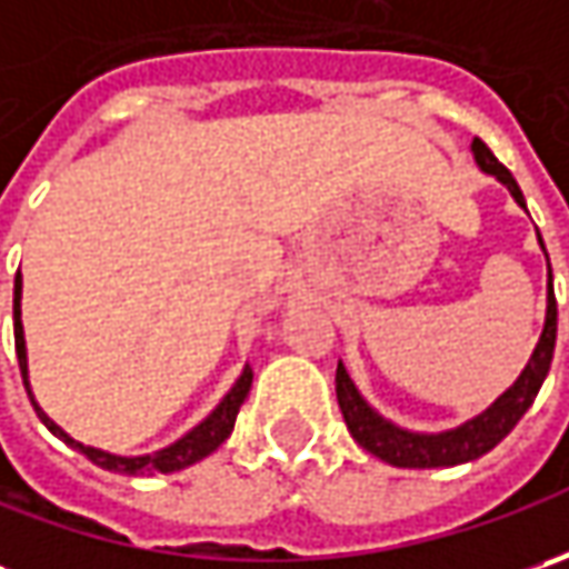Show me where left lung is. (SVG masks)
Wrapping results in <instances>:
<instances>
[{"instance_id": "left-lung-1", "label": "left lung", "mask_w": 569, "mask_h": 569, "mask_svg": "<svg viewBox=\"0 0 569 569\" xmlns=\"http://www.w3.org/2000/svg\"><path fill=\"white\" fill-rule=\"evenodd\" d=\"M471 154L485 173L497 177L503 187L510 189L519 206L526 208L522 189L513 180V173L500 164L491 154V148L475 139L471 142ZM541 243V237H538ZM545 250V243H541ZM548 259V252H545ZM555 341H558V300H555V284H551V262H548V310H545V329L538 339L532 358L526 363V370L516 377V382L497 399L488 405L481 415H475L466 425L452 427V430H440V433H418V430H405V427L392 425L389 418H382L373 405L358 392L355 380L348 377L345 363L339 361L336 370V396H339V408L345 415V425L351 430V437L361 443L367 452H373L377 459L396 466V469H449V466H462L471 462L485 452H491L510 430L516 421L529 411V405L536 402L538 389L551 370V358H555Z\"/></svg>"}]
</instances>
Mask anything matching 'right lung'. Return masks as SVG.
Returning a JSON list of instances; mask_svg holds the SVG:
<instances>
[{
	"mask_svg": "<svg viewBox=\"0 0 569 569\" xmlns=\"http://www.w3.org/2000/svg\"><path fill=\"white\" fill-rule=\"evenodd\" d=\"M14 355H18V367H21V380H24V389H28V396H31L33 411H37V418L47 425V430L59 437L66 447L78 449L81 456H88L94 466L107 471H117V475H170V471H180L187 469V466H196L199 459H206L211 456L214 449L221 447L224 440L230 437V430H233V421H237V411H240V405L243 399L250 396V386H252V370L250 363L243 367V373L237 377V382L230 386V392L218 402V408L208 415L206 421H199V425L192 427L189 433H183L177 443H170L164 449H154V452H144V456H117V452H107V449L98 447H84V443H78L76 437H69L62 427L56 425L53 418L37 405L31 392V380H28V348H24V326H21V269L14 274Z\"/></svg>",
	"mask_w": 569,
	"mask_h": 569,
	"instance_id": "right-lung-1",
	"label": "right lung"
}]
</instances>
